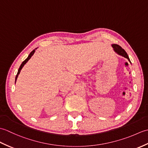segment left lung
I'll return each instance as SVG.
<instances>
[{
    "instance_id": "obj_1",
    "label": "left lung",
    "mask_w": 148,
    "mask_h": 148,
    "mask_svg": "<svg viewBox=\"0 0 148 148\" xmlns=\"http://www.w3.org/2000/svg\"><path fill=\"white\" fill-rule=\"evenodd\" d=\"M111 46L113 48V49H114V52L117 53L118 55L122 56H123V57L127 58L128 60L130 62V58H129V57H128L127 53H126V51H125L123 49L121 48L120 46H119L118 45H116V44H112V45H111Z\"/></svg>"
}]
</instances>
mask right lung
<instances>
[{
  "label": "right lung",
  "instance_id": "obj_1",
  "mask_svg": "<svg viewBox=\"0 0 148 148\" xmlns=\"http://www.w3.org/2000/svg\"><path fill=\"white\" fill-rule=\"evenodd\" d=\"M36 49H37V48H36L35 49H34L33 51L31 52L30 54H29V55L28 56V57L25 60L22 62V64H21V65H20V68H19V69H18V73H17V74H16V77H15V83H16V79H17V78H18V75H19V74L20 73V71H21V69L23 67V66L26 64V63L30 59V58L32 57V56H33V55L34 54V53H35V51H36Z\"/></svg>",
  "mask_w": 148,
  "mask_h": 148
}]
</instances>
